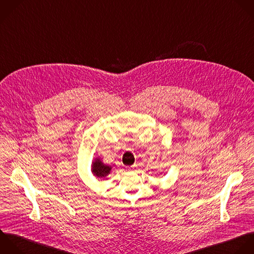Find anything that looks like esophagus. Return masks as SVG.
<instances>
[{
    "label": "esophagus",
    "instance_id": "1",
    "mask_svg": "<svg viewBox=\"0 0 254 254\" xmlns=\"http://www.w3.org/2000/svg\"><path fill=\"white\" fill-rule=\"evenodd\" d=\"M134 167H135V165H132V166H129V167H127V169H128V170H132Z\"/></svg>",
    "mask_w": 254,
    "mask_h": 254
}]
</instances>
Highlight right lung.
<instances>
[{"instance_id": "right-lung-1", "label": "right lung", "mask_w": 254, "mask_h": 254, "mask_svg": "<svg viewBox=\"0 0 254 254\" xmlns=\"http://www.w3.org/2000/svg\"><path fill=\"white\" fill-rule=\"evenodd\" d=\"M112 167L105 165L99 158H97L95 160V162H93V166H92V172L94 173V175H96L99 178H103L106 177L110 171H111Z\"/></svg>"}]
</instances>
